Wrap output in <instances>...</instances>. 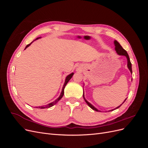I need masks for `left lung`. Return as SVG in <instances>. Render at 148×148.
<instances>
[{"label": "left lung", "instance_id": "obj_1", "mask_svg": "<svg viewBox=\"0 0 148 148\" xmlns=\"http://www.w3.org/2000/svg\"><path fill=\"white\" fill-rule=\"evenodd\" d=\"M114 45H115V51H116V52L117 53V54H119V55H120V56H125L126 57V58H127V66H128V69H129V70L130 71V72H131V73L132 74V64H131V62H130V58H129V56H128V53H127V52L124 49H123V47L121 46V45L120 44L116 41V40H115L114 41ZM83 97H84V101H85V102H86V104L89 106V107H91V108L92 109V110H96V111H97V112H101V110H99L98 109H97L96 107H95V106H93L91 103H89L86 99H85V97H84V92H83ZM127 100V98L126 99H125V101L123 102V103L121 105H120L119 106H118V107H116V108H115V109H112V110H109V112H110V111H112V110H115V109H118L119 107H120L121 106H122L123 103L125 102V101Z\"/></svg>", "mask_w": 148, "mask_h": 148}]
</instances>
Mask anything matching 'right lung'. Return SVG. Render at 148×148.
I'll return each instance as SVG.
<instances>
[{
  "instance_id": "1",
  "label": "right lung",
  "mask_w": 148,
  "mask_h": 148,
  "mask_svg": "<svg viewBox=\"0 0 148 148\" xmlns=\"http://www.w3.org/2000/svg\"><path fill=\"white\" fill-rule=\"evenodd\" d=\"M39 38H41V37H39V38H36V39L35 40H34V41H33V42H34V41H36V40L38 39ZM33 42H31L30 44H28V45L26 46V47H25V49H26V48H27L28 47H29V46L31 45V43H32ZM73 74H74L73 73H71V74L69 75L68 76H66V78H65V83H64V84L63 88H62V92H61V93H60V96H59V97L57 98V99H56L54 101L52 102L51 103H49V104H47V105H45V106H42L36 107V108H38V109H46V108H49V107H52L53 106H54L56 104H57V102L58 101H59L61 99V98H62V97H63V96H64V88H65V86H66V84H67V83H68V82H69V80L71 78V77H73Z\"/></svg>"
}]
</instances>
